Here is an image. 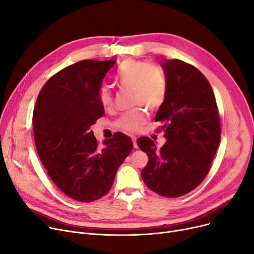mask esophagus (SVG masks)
I'll use <instances>...</instances> for the list:
<instances>
[{"label":"esophagus","instance_id":"esophagus-1","mask_svg":"<svg viewBox=\"0 0 254 254\" xmlns=\"http://www.w3.org/2000/svg\"><path fill=\"white\" fill-rule=\"evenodd\" d=\"M131 140H132V143H134V148H138V145H137V138L131 136Z\"/></svg>","mask_w":254,"mask_h":254}]
</instances>
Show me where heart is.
Segmentation results:
<instances>
[{"instance_id": "b5f03b06", "label": "heart", "mask_w": 254, "mask_h": 254, "mask_svg": "<svg viewBox=\"0 0 254 254\" xmlns=\"http://www.w3.org/2000/svg\"><path fill=\"white\" fill-rule=\"evenodd\" d=\"M116 82L120 87L131 88L135 104L144 105L149 109L161 106L167 95V81L161 69L142 61L124 62L116 76ZM99 100L104 108L112 106L113 95L108 85L103 84L100 87ZM146 120V112L137 108L120 116L117 127L128 132H136L145 125Z\"/></svg>"}]
</instances>
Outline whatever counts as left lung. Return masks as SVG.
Returning <instances> with one entry per match:
<instances>
[{"instance_id": "left-lung-1", "label": "left lung", "mask_w": 254, "mask_h": 254, "mask_svg": "<svg viewBox=\"0 0 254 254\" xmlns=\"http://www.w3.org/2000/svg\"><path fill=\"white\" fill-rule=\"evenodd\" d=\"M162 68L167 95L154 120L162 124L167 142L157 149L151 139H138L148 155L141 177L152 191L178 197L208 174L219 146L220 122L214 93L201 72L180 60H164Z\"/></svg>"}]
</instances>
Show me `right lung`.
I'll return each mask as SVG.
<instances>
[{
    "label": "right lung",
    "mask_w": 254,
    "mask_h": 254,
    "mask_svg": "<svg viewBox=\"0 0 254 254\" xmlns=\"http://www.w3.org/2000/svg\"><path fill=\"white\" fill-rule=\"evenodd\" d=\"M115 63L84 60L65 66L45 83L34 109L40 159L58 188L79 202H93L108 193L132 149L130 138L122 132L100 148L90 130L105 114L99 89Z\"/></svg>",
    "instance_id": "right-lung-1"
}]
</instances>
